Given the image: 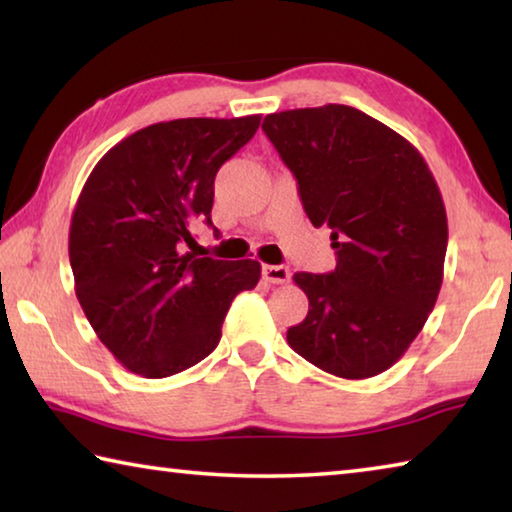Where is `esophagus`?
Instances as JSON below:
<instances>
[{
	"label": "esophagus",
	"mask_w": 512,
	"mask_h": 512,
	"mask_svg": "<svg viewBox=\"0 0 512 512\" xmlns=\"http://www.w3.org/2000/svg\"><path fill=\"white\" fill-rule=\"evenodd\" d=\"M262 275H264V280L271 282V284H287L289 277H291V271H289L287 266H271V264H266L262 268Z\"/></svg>",
	"instance_id": "1"
}]
</instances>
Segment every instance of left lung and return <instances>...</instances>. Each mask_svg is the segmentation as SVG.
Wrapping results in <instances>:
<instances>
[{
	"instance_id": "left-lung-1",
	"label": "left lung",
	"mask_w": 512,
	"mask_h": 512,
	"mask_svg": "<svg viewBox=\"0 0 512 512\" xmlns=\"http://www.w3.org/2000/svg\"><path fill=\"white\" fill-rule=\"evenodd\" d=\"M309 221L332 228V273H296L309 311L289 327L300 357L343 379L393 366L436 305L447 253V214L418 149L357 108L266 115Z\"/></svg>"
}]
</instances>
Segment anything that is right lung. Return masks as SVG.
Listing matches in <instances>:
<instances>
[{"label": "right lung", "mask_w": 512, "mask_h": 512, "mask_svg": "<svg viewBox=\"0 0 512 512\" xmlns=\"http://www.w3.org/2000/svg\"><path fill=\"white\" fill-rule=\"evenodd\" d=\"M259 119L146 126L112 146L83 187L69 228L76 298L101 343L137 375L162 379L203 361L237 293L257 287L255 259L194 257L185 246L196 244L194 221L212 225L216 171Z\"/></svg>", "instance_id": "add662e5"}]
</instances>
